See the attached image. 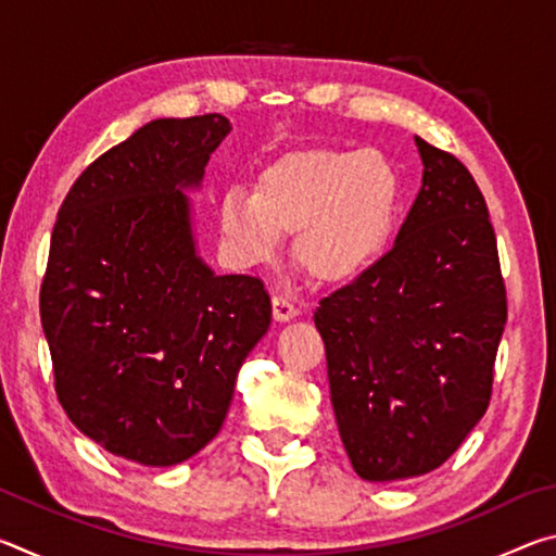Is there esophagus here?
<instances>
[{
	"label": "esophagus",
	"mask_w": 556,
	"mask_h": 556,
	"mask_svg": "<svg viewBox=\"0 0 556 556\" xmlns=\"http://www.w3.org/2000/svg\"><path fill=\"white\" fill-rule=\"evenodd\" d=\"M271 314H275L277 321H291V318L299 316V308L294 306V301L277 294L271 299Z\"/></svg>",
	"instance_id": "esophagus-1"
}]
</instances>
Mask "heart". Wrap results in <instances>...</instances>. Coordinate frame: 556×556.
I'll use <instances>...</instances> for the list:
<instances>
[{"mask_svg":"<svg viewBox=\"0 0 556 556\" xmlns=\"http://www.w3.org/2000/svg\"><path fill=\"white\" fill-rule=\"evenodd\" d=\"M397 205L400 176L382 154L301 149L262 168L252 193L228 188L218 230L244 267L275 257L281 232H294L296 267L318 285H341L378 260Z\"/></svg>","mask_w":556,"mask_h":556,"instance_id":"heart-1","label":"heart"}]
</instances>
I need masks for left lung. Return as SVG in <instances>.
<instances>
[{
	"instance_id": "left-lung-1",
	"label": "left lung",
	"mask_w": 556,
	"mask_h": 556,
	"mask_svg": "<svg viewBox=\"0 0 556 556\" xmlns=\"http://www.w3.org/2000/svg\"><path fill=\"white\" fill-rule=\"evenodd\" d=\"M414 142L425 174L394 248L314 314L345 454L380 483L439 468L481 421L507 321L481 188L454 154Z\"/></svg>"
}]
</instances>
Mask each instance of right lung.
Instances as JSON below:
<instances>
[{
	"label": "right lung",
	"instance_id": "obj_1",
	"mask_svg": "<svg viewBox=\"0 0 556 556\" xmlns=\"http://www.w3.org/2000/svg\"><path fill=\"white\" fill-rule=\"evenodd\" d=\"M223 115L154 119L96 159L65 195L41 285L55 394L96 444L176 466L218 434L244 357L267 333L262 279L195 252L191 203Z\"/></svg>",
	"mask_w": 556,
	"mask_h": 556
}]
</instances>
